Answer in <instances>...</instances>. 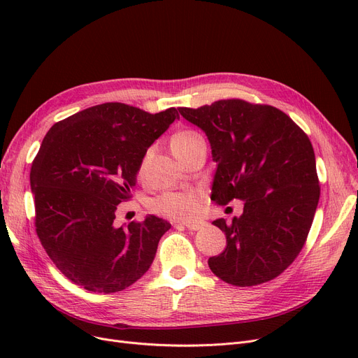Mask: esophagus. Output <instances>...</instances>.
Segmentation results:
<instances>
[{
	"mask_svg": "<svg viewBox=\"0 0 358 358\" xmlns=\"http://www.w3.org/2000/svg\"><path fill=\"white\" fill-rule=\"evenodd\" d=\"M173 224H174V227H184V228L190 229V231H199V229H201V228L204 227V222L190 223V222H176V220H174Z\"/></svg>",
	"mask_w": 358,
	"mask_h": 358,
	"instance_id": "1",
	"label": "esophagus"
}]
</instances>
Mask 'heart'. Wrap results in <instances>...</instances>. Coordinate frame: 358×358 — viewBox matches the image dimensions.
Masks as SVG:
<instances>
[{
    "label": "heart",
    "instance_id": "b5f03b06",
    "mask_svg": "<svg viewBox=\"0 0 358 358\" xmlns=\"http://www.w3.org/2000/svg\"><path fill=\"white\" fill-rule=\"evenodd\" d=\"M199 142H203V138L196 130H181L177 135H174L171 141L173 152L176 154V157H178ZM143 165L141 166V173ZM203 200L204 194L200 190L165 192L161 196L155 197L152 203H150V206H152V210L155 213L162 215L165 217L177 220H192L200 215Z\"/></svg>",
    "mask_w": 358,
    "mask_h": 358
}]
</instances>
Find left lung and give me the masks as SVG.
Wrapping results in <instances>:
<instances>
[{
    "label": "left lung",
    "instance_id": "left-lung-1",
    "mask_svg": "<svg viewBox=\"0 0 358 358\" xmlns=\"http://www.w3.org/2000/svg\"><path fill=\"white\" fill-rule=\"evenodd\" d=\"M178 111L210 142L217 164L210 199L245 201L231 223L213 222L227 248L209 258L210 270L239 287L275 278L302 251L321 194L308 135L281 110L239 99Z\"/></svg>",
    "mask_w": 358,
    "mask_h": 358
}]
</instances>
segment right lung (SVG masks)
Here are the masks:
<instances>
[{"instance_id":"add662e5","label":"right lung","mask_w":358,"mask_h":358,"mask_svg":"<svg viewBox=\"0 0 358 358\" xmlns=\"http://www.w3.org/2000/svg\"><path fill=\"white\" fill-rule=\"evenodd\" d=\"M177 117L174 107L150 115L104 103L49 129L30 169L34 224L46 254L72 283L116 293L149 270L171 224L149 215L119 228L116 210L130 199L148 148Z\"/></svg>"}]
</instances>
